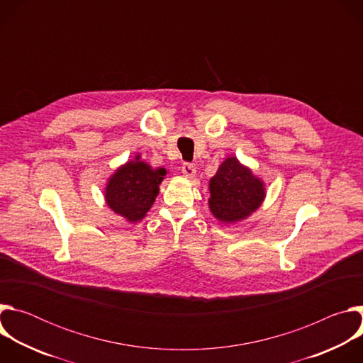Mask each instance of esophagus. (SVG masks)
Listing matches in <instances>:
<instances>
[{
	"mask_svg": "<svg viewBox=\"0 0 363 363\" xmlns=\"http://www.w3.org/2000/svg\"><path fill=\"white\" fill-rule=\"evenodd\" d=\"M182 174L189 178V179H194L196 177V169L192 164H184L182 165Z\"/></svg>",
	"mask_w": 363,
	"mask_h": 363,
	"instance_id": "1",
	"label": "esophagus"
}]
</instances>
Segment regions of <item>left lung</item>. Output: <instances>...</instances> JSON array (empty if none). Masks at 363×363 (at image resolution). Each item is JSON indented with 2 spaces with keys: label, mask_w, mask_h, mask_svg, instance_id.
<instances>
[{
  "label": "left lung",
  "mask_w": 363,
  "mask_h": 363,
  "mask_svg": "<svg viewBox=\"0 0 363 363\" xmlns=\"http://www.w3.org/2000/svg\"><path fill=\"white\" fill-rule=\"evenodd\" d=\"M208 189V208L224 224H235L250 217L260 208L267 194L264 181L237 157L224 160L210 179Z\"/></svg>",
  "instance_id": "left-lung-1"
}]
</instances>
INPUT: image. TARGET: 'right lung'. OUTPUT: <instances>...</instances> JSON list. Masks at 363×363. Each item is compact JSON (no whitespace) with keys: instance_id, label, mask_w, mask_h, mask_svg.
Returning a JSON list of instances; mask_svg holds the SVG:
<instances>
[{"instance_id":"right-lung-1","label":"right lung","mask_w":363,"mask_h":363,"mask_svg":"<svg viewBox=\"0 0 363 363\" xmlns=\"http://www.w3.org/2000/svg\"><path fill=\"white\" fill-rule=\"evenodd\" d=\"M165 168H152L140 155L121 165L105 186V201L109 208L129 223L146 217L160 194V185L167 177Z\"/></svg>"}]
</instances>
